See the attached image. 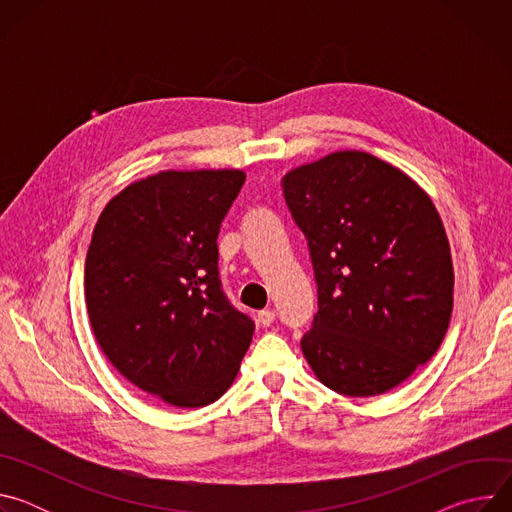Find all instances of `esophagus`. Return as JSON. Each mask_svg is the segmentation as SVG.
<instances>
[{
	"label": "esophagus",
	"mask_w": 512,
	"mask_h": 512,
	"mask_svg": "<svg viewBox=\"0 0 512 512\" xmlns=\"http://www.w3.org/2000/svg\"><path fill=\"white\" fill-rule=\"evenodd\" d=\"M273 320H275V310L267 308V310L259 312V322H261V326H271Z\"/></svg>",
	"instance_id": "obj_1"
}]
</instances>
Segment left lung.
I'll return each mask as SVG.
<instances>
[{
  "label": "left lung",
  "instance_id": "obj_1",
  "mask_svg": "<svg viewBox=\"0 0 512 512\" xmlns=\"http://www.w3.org/2000/svg\"><path fill=\"white\" fill-rule=\"evenodd\" d=\"M281 188L318 287L302 338L314 375L348 397L395 389L440 348L454 308L450 243L431 198L356 150L289 170Z\"/></svg>",
  "mask_w": 512,
  "mask_h": 512
}]
</instances>
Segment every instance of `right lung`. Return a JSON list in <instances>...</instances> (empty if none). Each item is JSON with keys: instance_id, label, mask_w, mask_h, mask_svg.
<instances>
[{"instance_id": "obj_1", "label": "right lung", "mask_w": 512, "mask_h": 512, "mask_svg": "<svg viewBox=\"0 0 512 512\" xmlns=\"http://www.w3.org/2000/svg\"><path fill=\"white\" fill-rule=\"evenodd\" d=\"M243 184V170H164L113 196L93 231L95 338L127 381L174 407L221 397L253 338L218 279L216 237Z\"/></svg>"}]
</instances>
